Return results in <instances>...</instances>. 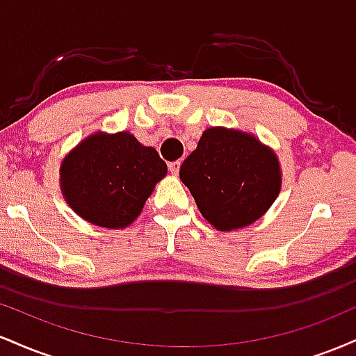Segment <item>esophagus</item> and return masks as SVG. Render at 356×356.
I'll list each match as a JSON object with an SVG mask.
<instances>
[{"instance_id": "esophagus-1", "label": "esophagus", "mask_w": 356, "mask_h": 356, "mask_svg": "<svg viewBox=\"0 0 356 356\" xmlns=\"http://www.w3.org/2000/svg\"><path fill=\"white\" fill-rule=\"evenodd\" d=\"M179 169H181V161L170 162V164H169V170H170V174H172V175H177Z\"/></svg>"}]
</instances>
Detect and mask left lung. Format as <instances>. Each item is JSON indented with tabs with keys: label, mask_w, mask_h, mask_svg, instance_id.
Segmentation results:
<instances>
[{
	"label": "left lung",
	"mask_w": 356,
	"mask_h": 356,
	"mask_svg": "<svg viewBox=\"0 0 356 356\" xmlns=\"http://www.w3.org/2000/svg\"><path fill=\"white\" fill-rule=\"evenodd\" d=\"M179 175L201 214L219 231L254 222L281 189V167L273 149L252 134L226 127L204 130Z\"/></svg>",
	"instance_id": "obj_1"
}]
</instances>
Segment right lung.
<instances>
[{"instance_id": "add662e5", "label": "right lung", "mask_w": 356, "mask_h": 356, "mask_svg": "<svg viewBox=\"0 0 356 356\" xmlns=\"http://www.w3.org/2000/svg\"><path fill=\"white\" fill-rule=\"evenodd\" d=\"M167 165L154 147L130 132H97L80 142L60 165L65 201L100 227L124 229L138 218Z\"/></svg>"}]
</instances>
